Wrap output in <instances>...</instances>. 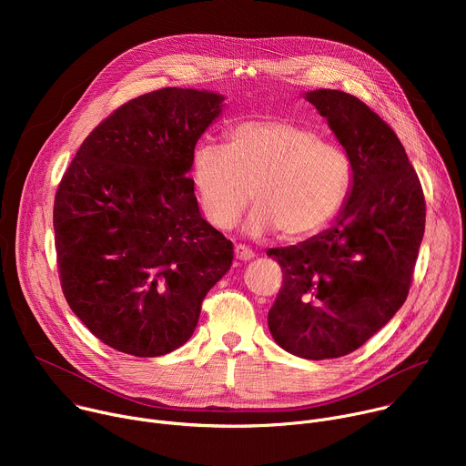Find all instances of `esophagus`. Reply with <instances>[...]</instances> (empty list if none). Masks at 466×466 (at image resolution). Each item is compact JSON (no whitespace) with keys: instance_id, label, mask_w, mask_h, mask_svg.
<instances>
[{"instance_id":"34e87169","label":"esophagus","mask_w":466,"mask_h":466,"mask_svg":"<svg viewBox=\"0 0 466 466\" xmlns=\"http://www.w3.org/2000/svg\"><path fill=\"white\" fill-rule=\"evenodd\" d=\"M234 254H236V259H239V261H248L254 258V252L245 245H236Z\"/></svg>"}]
</instances>
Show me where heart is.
<instances>
[{"mask_svg": "<svg viewBox=\"0 0 466 466\" xmlns=\"http://www.w3.org/2000/svg\"><path fill=\"white\" fill-rule=\"evenodd\" d=\"M191 182L207 221L232 228L252 208L245 232L284 239L317 234L341 210L352 184L345 149L322 142L317 130L291 121H241L227 144H198Z\"/></svg>", "mask_w": 466, "mask_h": 466, "instance_id": "b5f03b06", "label": "heart"}]
</instances>
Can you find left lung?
<instances>
[{"label": "left lung", "instance_id": "obj_1", "mask_svg": "<svg viewBox=\"0 0 466 466\" xmlns=\"http://www.w3.org/2000/svg\"><path fill=\"white\" fill-rule=\"evenodd\" d=\"M304 99L350 157L352 184L329 228L268 250L284 273L268 322L286 352L329 360L360 349L406 302L426 205L404 146L363 101L328 88Z\"/></svg>", "mask_w": 466, "mask_h": 466}]
</instances>
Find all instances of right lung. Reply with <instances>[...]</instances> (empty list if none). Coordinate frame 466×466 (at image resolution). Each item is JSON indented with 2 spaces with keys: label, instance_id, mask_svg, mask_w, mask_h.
<instances>
[{
  "label": "right lung",
  "instance_id": "add662e5",
  "mask_svg": "<svg viewBox=\"0 0 466 466\" xmlns=\"http://www.w3.org/2000/svg\"><path fill=\"white\" fill-rule=\"evenodd\" d=\"M225 96L162 88L97 125L64 173L53 208L60 284L105 345L138 358L182 347L232 243L198 212L195 146Z\"/></svg>",
  "mask_w": 466,
  "mask_h": 466
}]
</instances>
